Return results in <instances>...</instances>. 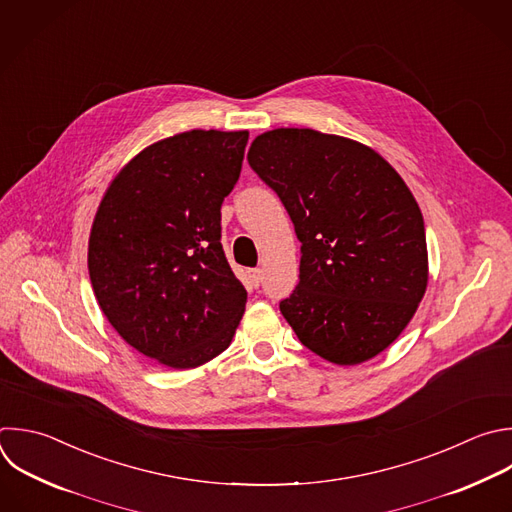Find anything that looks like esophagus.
Instances as JSON below:
<instances>
[{
	"label": "esophagus",
	"instance_id": "obj_1",
	"mask_svg": "<svg viewBox=\"0 0 512 512\" xmlns=\"http://www.w3.org/2000/svg\"><path fill=\"white\" fill-rule=\"evenodd\" d=\"M249 277H251V283L257 287L261 283V279H263V271L261 269H251Z\"/></svg>",
	"mask_w": 512,
	"mask_h": 512
}]
</instances>
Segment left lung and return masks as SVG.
I'll return each instance as SVG.
<instances>
[{"label": "left lung", "mask_w": 512, "mask_h": 512, "mask_svg": "<svg viewBox=\"0 0 512 512\" xmlns=\"http://www.w3.org/2000/svg\"><path fill=\"white\" fill-rule=\"evenodd\" d=\"M247 160L301 241L299 283L279 303L299 342L335 366L382 354L428 287L424 219L404 179L368 144L311 128L267 130Z\"/></svg>", "instance_id": "8db88e82"}]
</instances>
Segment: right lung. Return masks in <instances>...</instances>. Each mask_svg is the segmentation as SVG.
<instances>
[{"label": "right lung", "instance_id": "1", "mask_svg": "<svg viewBox=\"0 0 512 512\" xmlns=\"http://www.w3.org/2000/svg\"><path fill=\"white\" fill-rule=\"evenodd\" d=\"M247 130H187L132 156L108 185L88 239L96 301L128 346L173 370L225 352L247 291L221 247Z\"/></svg>", "mask_w": 512, "mask_h": 512}]
</instances>
